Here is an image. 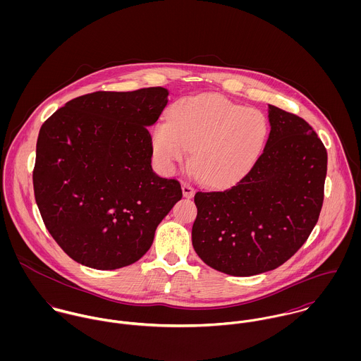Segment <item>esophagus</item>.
Returning a JSON list of instances; mask_svg holds the SVG:
<instances>
[{"label":"esophagus","instance_id":"esophagus-1","mask_svg":"<svg viewBox=\"0 0 361 361\" xmlns=\"http://www.w3.org/2000/svg\"><path fill=\"white\" fill-rule=\"evenodd\" d=\"M182 193H183V196H185V197L190 199V197L193 196L195 190H193V188L190 186V183H188V182H182Z\"/></svg>","mask_w":361,"mask_h":361}]
</instances>
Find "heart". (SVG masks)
I'll return each mask as SVG.
<instances>
[{
	"label": "heart",
	"mask_w": 361,
	"mask_h": 361,
	"mask_svg": "<svg viewBox=\"0 0 361 361\" xmlns=\"http://www.w3.org/2000/svg\"><path fill=\"white\" fill-rule=\"evenodd\" d=\"M269 133L265 115L215 94L189 96L155 123L152 146L159 168L172 173L192 150L197 176L212 186L239 180L256 164Z\"/></svg>",
	"instance_id": "1"
}]
</instances>
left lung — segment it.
Here are the masks:
<instances>
[{"instance_id": "obj_1", "label": "left lung", "mask_w": 361, "mask_h": 361, "mask_svg": "<svg viewBox=\"0 0 361 361\" xmlns=\"http://www.w3.org/2000/svg\"><path fill=\"white\" fill-rule=\"evenodd\" d=\"M262 154L233 186L199 190L192 243L208 267L252 276L278 268L307 240L324 202L328 155L309 123L268 104Z\"/></svg>"}]
</instances>
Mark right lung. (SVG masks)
I'll return each mask as SVG.
<instances>
[{
    "label": "right lung",
    "instance_id": "right-lung-1",
    "mask_svg": "<svg viewBox=\"0 0 361 361\" xmlns=\"http://www.w3.org/2000/svg\"><path fill=\"white\" fill-rule=\"evenodd\" d=\"M169 92H96L43 123L33 171L36 203L59 247L94 269H118L152 247L159 222L182 199L176 179L152 168L149 133Z\"/></svg>",
    "mask_w": 361,
    "mask_h": 361
}]
</instances>
